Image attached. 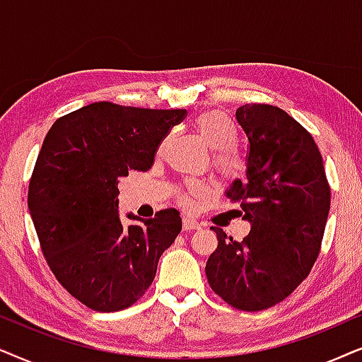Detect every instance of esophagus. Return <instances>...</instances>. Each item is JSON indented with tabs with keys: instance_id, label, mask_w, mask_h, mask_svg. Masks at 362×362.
Instances as JSON below:
<instances>
[{
	"instance_id": "esophagus-1",
	"label": "esophagus",
	"mask_w": 362,
	"mask_h": 362,
	"mask_svg": "<svg viewBox=\"0 0 362 362\" xmlns=\"http://www.w3.org/2000/svg\"><path fill=\"white\" fill-rule=\"evenodd\" d=\"M182 226H184L185 231H192V230L200 228L199 221H197L195 218H190V216H184V220H182Z\"/></svg>"
}]
</instances>
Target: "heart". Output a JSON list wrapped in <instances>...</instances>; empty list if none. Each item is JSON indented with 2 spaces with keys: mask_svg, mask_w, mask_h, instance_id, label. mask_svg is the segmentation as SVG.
Returning <instances> with one entry per match:
<instances>
[{
  "mask_svg": "<svg viewBox=\"0 0 362 362\" xmlns=\"http://www.w3.org/2000/svg\"><path fill=\"white\" fill-rule=\"evenodd\" d=\"M195 131L204 139L206 146L215 151L214 167L226 178L238 177L243 172V162L231 147L237 142V132L228 119L220 112H205L197 117L194 124ZM189 195H199L202 192L200 184H189ZM189 195L180 194L182 204H187Z\"/></svg>",
  "mask_w": 362,
  "mask_h": 362,
  "instance_id": "1",
  "label": "heart"
}]
</instances>
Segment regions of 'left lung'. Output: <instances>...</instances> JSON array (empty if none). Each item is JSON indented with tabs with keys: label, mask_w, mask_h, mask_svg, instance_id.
Returning <instances> with one entry per match:
<instances>
[{
	"label": "left lung",
	"mask_w": 362,
	"mask_h": 362,
	"mask_svg": "<svg viewBox=\"0 0 362 362\" xmlns=\"http://www.w3.org/2000/svg\"><path fill=\"white\" fill-rule=\"evenodd\" d=\"M237 120L247 134V182L235 180L226 197L240 202L252 228L237 242L211 226L218 247L205 273L211 290L230 306L262 311L300 286L320 255L331 189L315 139L285 110L245 104Z\"/></svg>",
	"instance_id": "8db88e82"
}]
</instances>
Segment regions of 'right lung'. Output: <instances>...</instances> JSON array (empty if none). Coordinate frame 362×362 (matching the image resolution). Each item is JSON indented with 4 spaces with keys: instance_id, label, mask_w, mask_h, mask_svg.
I'll use <instances>...</instances> for the list:
<instances>
[{
    "instance_id": "right-lung-1",
    "label": "right lung",
    "mask_w": 362,
    "mask_h": 362,
    "mask_svg": "<svg viewBox=\"0 0 362 362\" xmlns=\"http://www.w3.org/2000/svg\"><path fill=\"white\" fill-rule=\"evenodd\" d=\"M185 114L103 100L62 115L42 142L28 206L51 272L90 310L132 306L180 233L175 209L151 220L129 214L137 223L124 225L117 185L131 170L152 167L160 142Z\"/></svg>"
}]
</instances>
